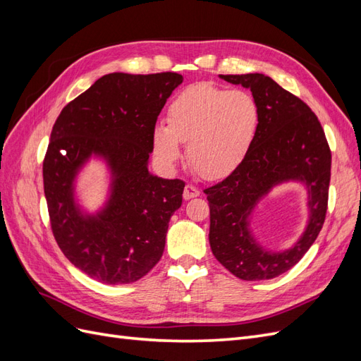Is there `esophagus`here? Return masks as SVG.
Segmentation results:
<instances>
[{
	"mask_svg": "<svg viewBox=\"0 0 361 361\" xmlns=\"http://www.w3.org/2000/svg\"><path fill=\"white\" fill-rule=\"evenodd\" d=\"M197 195H200V191L199 188H195L194 185H185V190H183V199L185 200H190L192 197H197Z\"/></svg>",
	"mask_w": 361,
	"mask_h": 361,
	"instance_id": "34e87169",
	"label": "esophagus"
}]
</instances>
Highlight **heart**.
<instances>
[{"label": "heart", "instance_id": "b5f03b06", "mask_svg": "<svg viewBox=\"0 0 361 361\" xmlns=\"http://www.w3.org/2000/svg\"><path fill=\"white\" fill-rule=\"evenodd\" d=\"M257 126L259 108L250 93L195 84L171 101L167 125H155L152 141L166 166L180 158V143L187 145L190 166L206 179H218L244 161Z\"/></svg>", "mask_w": 361, "mask_h": 361}]
</instances>
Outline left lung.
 I'll list each match as a JSON object with an SVG mask.
<instances>
[{"mask_svg": "<svg viewBox=\"0 0 361 361\" xmlns=\"http://www.w3.org/2000/svg\"><path fill=\"white\" fill-rule=\"evenodd\" d=\"M251 90L259 126L247 157L228 176L204 190L211 209L209 244L220 264L241 280L279 277L307 253L324 226L331 152L318 117L264 73L220 75ZM301 181L308 190L310 221L299 241L283 252L262 247L250 232V214L274 186Z\"/></svg>", "mask_w": 361, "mask_h": 361, "instance_id": "1", "label": "left lung"}]
</instances>
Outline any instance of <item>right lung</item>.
I'll use <instances>...</instances> for the list:
<instances>
[{"label": "right lung", "mask_w": 361, "mask_h": 361, "mask_svg": "<svg viewBox=\"0 0 361 361\" xmlns=\"http://www.w3.org/2000/svg\"><path fill=\"white\" fill-rule=\"evenodd\" d=\"M182 75L108 73L63 108L43 161V190L52 233L63 255L105 285L145 277L166 247L169 221L182 204L185 182L147 169L157 118ZM92 156L111 171L109 199L85 213L74 180Z\"/></svg>", "instance_id": "1"}]
</instances>
